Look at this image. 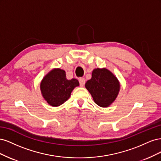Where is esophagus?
Wrapping results in <instances>:
<instances>
[{"instance_id":"esophagus-1","label":"esophagus","mask_w":161,"mask_h":161,"mask_svg":"<svg viewBox=\"0 0 161 161\" xmlns=\"http://www.w3.org/2000/svg\"><path fill=\"white\" fill-rule=\"evenodd\" d=\"M79 83H80V86H83L85 85V80L84 78H80V79H79Z\"/></svg>"}]
</instances>
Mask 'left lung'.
Instances as JSON below:
<instances>
[{"label":"left lung","instance_id":"obj_1","mask_svg":"<svg viewBox=\"0 0 161 161\" xmlns=\"http://www.w3.org/2000/svg\"><path fill=\"white\" fill-rule=\"evenodd\" d=\"M85 87L97 105L106 108L116 99L120 85L110 71L106 69H97L92 71L91 79L86 81Z\"/></svg>","mask_w":161,"mask_h":161}]
</instances>
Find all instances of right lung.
I'll return each mask as SVG.
<instances>
[{
    "mask_svg": "<svg viewBox=\"0 0 161 161\" xmlns=\"http://www.w3.org/2000/svg\"><path fill=\"white\" fill-rule=\"evenodd\" d=\"M79 85L76 79L68 80L64 70L53 69L43 78L40 89L45 100L50 105L59 106L69 98L71 92Z\"/></svg>",
    "mask_w": 161,
    "mask_h": 161,
    "instance_id": "add662e5",
    "label": "right lung"
}]
</instances>
